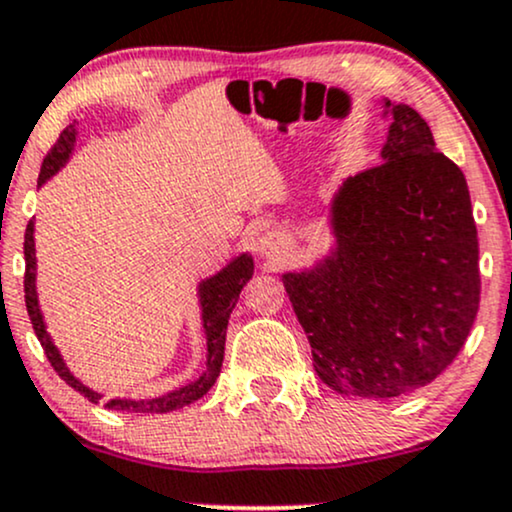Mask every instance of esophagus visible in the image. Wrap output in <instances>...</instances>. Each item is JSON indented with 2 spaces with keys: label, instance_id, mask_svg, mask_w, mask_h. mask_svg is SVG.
Returning <instances> with one entry per match:
<instances>
[{
  "label": "esophagus",
  "instance_id": "esophagus-1",
  "mask_svg": "<svg viewBox=\"0 0 512 512\" xmlns=\"http://www.w3.org/2000/svg\"><path fill=\"white\" fill-rule=\"evenodd\" d=\"M257 252L264 260H272L279 262L284 257H289L291 252V240L284 236V233H276V231H267L257 238Z\"/></svg>",
  "mask_w": 512,
  "mask_h": 512
}]
</instances>
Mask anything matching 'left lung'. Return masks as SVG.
<instances>
[{"instance_id": "left-lung-1", "label": "left lung", "mask_w": 512, "mask_h": 512, "mask_svg": "<svg viewBox=\"0 0 512 512\" xmlns=\"http://www.w3.org/2000/svg\"><path fill=\"white\" fill-rule=\"evenodd\" d=\"M378 166L346 178L330 202L332 250L281 274L322 383L387 399L436 380L479 310V240L462 170L404 103Z\"/></svg>"}]
</instances>
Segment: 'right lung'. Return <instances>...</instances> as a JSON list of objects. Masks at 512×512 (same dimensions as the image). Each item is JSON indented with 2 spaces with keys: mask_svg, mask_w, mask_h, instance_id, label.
Returning <instances> with one entry per match:
<instances>
[{
  "mask_svg": "<svg viewBox=\"0 0 512 512\" xmlns=\"http://www.w3.org/2000/svg\"><path fill=\"white\" fill-rule=\"evenodd\" d=\"M76 142V122L74 125L64 127L57 144L52 146L50 154L45 156L43 166H40L38 175V187H43L57 170L67 166L69 156L74 151ZM33 221H28L26 226V238H23V257H26V276H23V291H26V310L31 317V325L38 337L40 346H43L45 356L52 363V368L57 370V375L74 387L76 392H81L88 402L98 404L103 399L101 392L91 390V387L81 383L79 378L67 368L64 358L52 342L48 325H45L43 310L38 303V291H35V238H33ZM255 272V262H252L250 252H240L238 257H233L221 272H216L209 279H202L197 286V298H199V310H202V327H204V339H207V363H204V373L199 375L192 383H185L182 387L166 392V395L149 397V399H127V397H115L105 402V407L115 411H134V414H166V411H175L187 407V404L197 402L199 397H204L211 390V385L216 383L221 373L223 363V349H226V330H228V317H231L233 308H236L240 291L243 286L252 279Z\"/></svg>",
  "mask_w": 512,
  "mask_h": 512,
  "instance_id": "obj_1",
  "label": "right lung"
}]
</instances>
